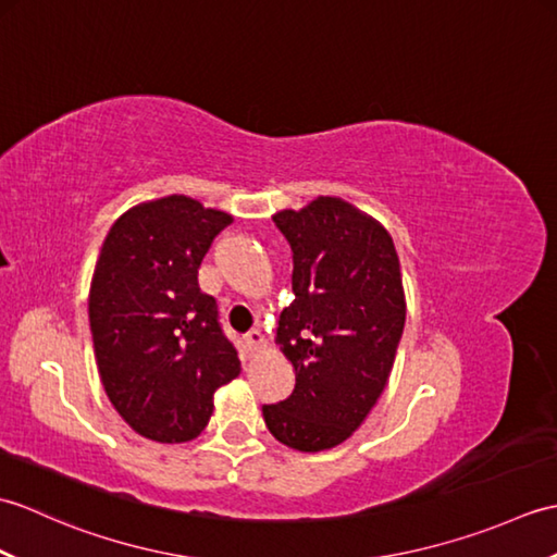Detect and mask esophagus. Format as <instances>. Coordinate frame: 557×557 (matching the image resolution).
Segmentation results:
<instances>
[{
	"instance_id": "34e87169",
	"label": "esophagus",
	"mask_w": 557,
	"mask_h": 557,
	"mask_svg": "<svg viewBox=\"0 0 557 557\" xmlns=\"http://www.w3.org/2000/svg\"><path fill=\"white\" fill-rule=\"evenodd\" d=\"M244 342H246V347L251 349V351H258L260 347H263V333H260V330H248V333L244 335Z\"/></svg>"
}]
</instances>
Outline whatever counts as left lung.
Wrapping results in <instances>:
<instances>
[{"label": "left lung", "instance_id": "1", "mask_svg": "<svg viewBox=\"0 0 557 557\" xmlns=\"http://www.w3.org/2000/svg\"><path fill=\"white\" fill-rule=\"evenodd\" d=\"M272 220L294 253L275 342L297 385L263 419L282 445L321 453L359 429L387 385L407 318L399 258L383 224L337 196Z\"/></svg>", "mask_w": 557, "mask_h": 557}]
</instances>
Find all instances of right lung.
<instances>
[{"mask_svg": "<svg viewBox=\"0 0 557 557\" xmlns=\"http://www.w3.org/2000/svg\"><path fill=\"white\" fill-rule=\"evenodd\" d=\"M230 222L172 194L128 208L104 236L88 297L92 347L104 393L148 441H194L215 389L242 373L215 299L198 287L200 260Z\"/></svg>", "mask_w": 557, "mask_h": 557, "instance_id": "obj_1", "label": "right lung"}]
</instances>
